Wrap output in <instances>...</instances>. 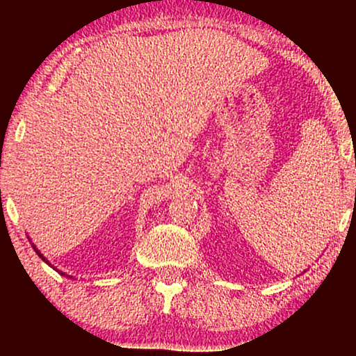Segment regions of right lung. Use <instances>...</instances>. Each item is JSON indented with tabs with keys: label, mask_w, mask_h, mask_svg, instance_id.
<instances>
[{
	"label": "right lung",
	"mask_w": 356,
	"mask_h": 356,
	"mask_svg": "<svg viewBox=\"0 0 356 356\" xmlns=\"http://www.w3.org/2000/svg\"><path fill=\"white\" fill-rule=\"evenodd\" d=\"M33 249H35V251H36V254H38L40 257H42V259L44 261V263H48V261H47V259H44V257H43V254H42V252H40V251H38V249H36L35 246H33ZM48 264H50V263H48ZM61 275H63V273H61Z\"/></svg>",
	"instance_id": "1"
}]
</instances>
